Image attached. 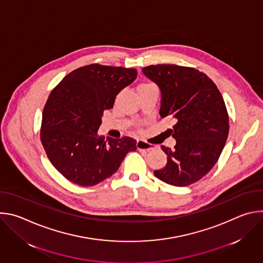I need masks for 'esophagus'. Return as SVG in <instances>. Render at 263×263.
<instances>
[{
    "instance_id": "obj_1",
    "label": "esophagus",
    "mask_w": 263,
    "mask_h": 263,
    "mask_svg": "<svg viewBox=\"0 0 263 263\" xmlns=\"http://www.w3.org/2000/svg\"><path fill=\"white\" fill-rule=\"evenodd\" d=\"M136 147H137V149H139V151H149V149L154 148V145L144 141V140H137Z\"/></svg>"
}]
</instances>
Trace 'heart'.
I'll list each match as a JSON object with an SVG mask.
<instances>
[{
	"label": "heart",
	"mask_w": 263,
	"mask_h": 263,
	"mask_svg": "<svg viewBox=\"0 0 263 263\" xmlns=\"http://www.w3.org/2000/svg\"><path fill=\"white\" fill-rule=\"evenodd\" d=\"M154 84L153 83H151V82H144V83H141L139 86H138V88L137 89H139V88H142V87H148V86H153Z\"/></svg>",
	"instance_id": "heart-1"
}]
</instances>
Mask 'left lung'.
Here are the masks:
<instances>
[{
	"label": "left lung",
	"mask_w": 263,
	"mask_h": 263,
	"mask_svg": "<svg viewBox=\"0 0 263 263\" xmlns=\"http://www.w3.org/2000/svg\"><path fill=\"white\" fill-rule=\"evenodd\" d=\"M142 72L160 88V117L176 122L171 130L175 148L161 145L167 162L154 175L174 186H189L206 176L220 156L229 134L226 105L214 82L193 67L157 64Z\"/></svg>",
	"instance_id": "left-lung-1"
}]
</instances>
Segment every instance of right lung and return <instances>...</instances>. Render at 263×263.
<instances>
[{
	"label": "right lung",
	"mask_w": 263,
	"mask_h": 263,
	"mask_svg": "<svg viewBox=\"0 0 263 263\" xmlns=\"http://www.w3.org/2000/svg\"><path fill=\"white\" fill-rule=\"evenodd\" d=\"M137 76L135 68L92 63L70 71L52 90L43 112L41 140L68 181L93 186L114 175L136 140L98 135L105 110Z\"/></svg>",
	"instance_id": "obj_1"
}]
</instances>
